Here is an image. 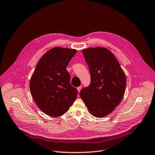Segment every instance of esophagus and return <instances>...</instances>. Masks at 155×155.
Wrapping results in <instances>:
<instances>
[{"label": "esophagus", "instance_id": "esophagus-1", "mask_svg": "<svg viewBox=\"0 0 155 155\" xmlns=\"http://www.w3.org/2000/svg\"><path fill=\"white\" fill-rule=\"evenodd\" d=\"M81 89H82V86H79V87H77V90H78V91L80 92V91H81Z\"/></svg>", "mask_w": 155, "mask_h": 155}]
</instances>
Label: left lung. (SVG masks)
I'll return each instance as SVG.
<instances>
[{
	"label": "left lung",
	"instance_id": "8db88e82",
	"mask_svg": "<svg viewBox=\"0 0 155 155\" xmlns=\"http://www.w3.org/2000/svg\"><path fill=\"white\" fill-rule=\"evenodd\" d=\"M91 74L90 85L80 91V97L96 117L111 113L122 101L126 77L116 57L107 49L89 48L82 51Z\"/></svg>",
	"mask_w": 155,
	"mask_h": 155
}]
</instances>
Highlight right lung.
<instances>
[{
  "instance_id": "right-lung-1",
  "label": "right lung",
  "mask_w": 155,
  "mask_h": 155,
  "mask_svg": "<svg viewBox=\"0 0 155 155\" xmlns=\"http://www.w3.org/2000/svg\"><path fill=\"white\" fill-rule=\"evenodd\" d=\"M75 49L54 48L40 58L30 82L33 100L39 108L51 117H60L69 110L78 91L70 81L66 70Z\"/></svg>"
}]
</instances>
